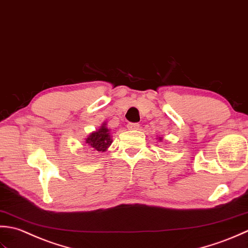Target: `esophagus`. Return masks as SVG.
<instances>
[{
  "mask_svg": "<svg viewBox=\"0 0 248 248\" xmlns=\"http://www.w3.org/2000/svg\"><path fill=\"white\" fill-rule=\"evenodd\" d=\"M140 127V125L138 123H128L127 124V128L129 130H138Z\"/></svg>",
  "mask_w": 248,
  "mask_h": 248,
  "instance_id": "esophagus-1",
  "label": "esophagus"
}]
</instances>
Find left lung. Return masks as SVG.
<instances>
[{
	"mask_svg": "<svg viewBox=\"0 0 248 248\" xmlns=\"http://www.w3.org/2000/svg\"><path fill=\"white\" fill-rule=\"evenodd\" d=\"M158 140H159V141H161V138H158Z\"/></svg>",
	"mask_w": 248,
	"mask_h": 248,
	"instance_id": "8db88e82",
	"label": "left lung"
}]
</instances>
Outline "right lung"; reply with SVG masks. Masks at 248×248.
<instances>
[{"label": "right lung", "instance_id": "right-lung-1", "mask_svg": "<svg viewBox=\"0 0 248 248\" xmlns=\"http://www.w3.org/2000/svg\"><path fill=\"white\" fill-rule=\"evenodd\" d=\"M84 142L93 151H97L99 153L106 152L112 143V136L110 134V128L107 126V122H104L97 130L91 133L85 138Z\"/></svg>", "mask_w": 248, "mask_h": 248}]
</instances>
